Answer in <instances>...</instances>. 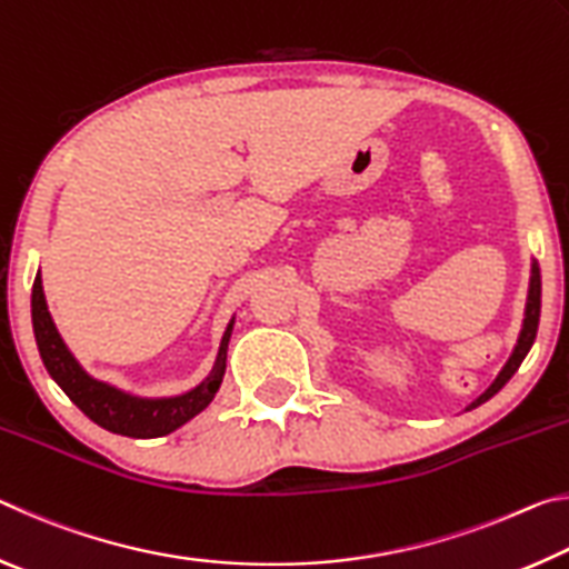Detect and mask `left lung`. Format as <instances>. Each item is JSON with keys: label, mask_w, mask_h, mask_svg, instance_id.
I'll return each mask as SVG.
<instances>
[{"label": "left lung", "mask_w": 569, "mask_h": 569, "mask_svg": "<svg viewBox=\"0 0 569 569\" xmlns=\"http://www.w3.org/2000/svg\"><path fill=\"white\" fill-rule=\"evenodd\" d=\"M539 306H542V278H539V266L537 261L532 263V278H529V296H527V308H525V323H522V331H519V339L512 356H509V361L505 363V369L499 371V377L492 381V387H489L485 393L477 401L469 403V409L479 407V403H485L487 399H492L495 393L505 387V383L515 377V371L519 369V363L525 361V356L529 353L535 343V336H537V326H539Z\"/></svg>", "instance_id": "8db88e82"}]
</instances>
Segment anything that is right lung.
<instances>
[{"mask_svg":"<svg viewBox=\"0 0 569 569\" xmlns=\"http://www.w3.org/2000/svg\"><path fill=\"white\" fill-rule=\"evenodd\" d=\"M32 326L44 369L50 371L57 387L72 399L74 407L80 409L84 417H90L94 423H100L102 429L112 431V435L132 439L166 437L170 431L182 427L186 421H190L192 417H198V413L213 401L216 391L220 389V381H223L228 341L230 331H233V321H230L223 333V341H220L213 371L208 373V379L203 383L180 393V397L140 399L110 387V383L92 379L90 373L77 363L70 349L64 346L60 331H57L50 311H47L40 273H37L32 286Z\"/></svg>","mask_w":569,"mask_h":569,"instance_id":"add662e5","label":"right lung"}]
</instances>
